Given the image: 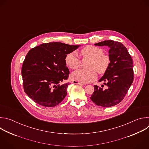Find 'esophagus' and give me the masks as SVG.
Wrapping results in <instances>:
<instances>
[{
	"mask_svg": "<svg viewBox=\"0 0 149 149\" xmlns=\"http://www.w3.org/2000/svg\"><path fill=\"white\" fill-rule=\"evenodd\" d=\"M72 82H73V83H74V84H79V85H81V86H83V85H84V83H83L79 82V81H77V80H73V81H72Z\"/></svg>",
	"mask_w": 149,
	"mask_h": 149,
	"instance_id": "34e87169",
	"label": "esophagus"
}]
</instances>
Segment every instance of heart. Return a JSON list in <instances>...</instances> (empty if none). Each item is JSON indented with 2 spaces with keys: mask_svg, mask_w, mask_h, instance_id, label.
<instances>
[{
  "mask_svg": "<svg viewBox=\"0 0 149 149\" xmlns=\"http://www.w3.org/2000/svg\"><path fill=\"white\" fill-rule=\"evenodd\" d=\"M103 50L98 47L88 45L80 51L83 57L90 58L87 65L88 69H80L73 72L71 76L73 79L81 83L92 82L97 77V72L100 74L104 73L110 65V56L103 53ZM65 63L71 69L78 68L81 63L80 59L74 52L68 53L65 57Z\"/></svg>",
  "mask_w": 149,
  "mask_h": 149,
  "instance_id": "obj_1",
  "label": "heart"
}]
</instances>
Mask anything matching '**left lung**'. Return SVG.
Returning a JSON list of instances; mask_svg holds the SVG:
<instances>
[{
    "label": "left lung",
    "instance_id": "8db88e82",
    "mask_svg": "<svg viewBox=\"0 0 149 149\" xmlns=\"http://www.w3.org/2000/svg\"><path fill=\"white\" fill-rule=\"evenodd\" d=\"M95 45L108 46L111 61L109 69L99 80V81H106L104 84L107 88L103 89L95 85L94 92L91 99L99 106H113L123 100L133 83L134 72L132 58L126 47L120 42L109 40Z\"/></svg>",
    "mask_w": 149,
    "mask_h": 149
}]
</instances>
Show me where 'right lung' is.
I'll return each mask as SVG.
<instances>
[{"instance_id": "1", "label": "right lung", "mask_w": 149, "mask_h": 149, "mask_svg": "<svg viewBox=\"0 0 149 149\" xmlns=\"http://www.w3.org/2000/svg\"><path fill=\"white\" fill-rule=\"evenodd\" d=\"M79 46L50 42L30 50L22 68L23 88L26 95L45 107H54L61 103L70 84L65 83L69 74L65 57Z\"/></svg>"}]
</instances>
